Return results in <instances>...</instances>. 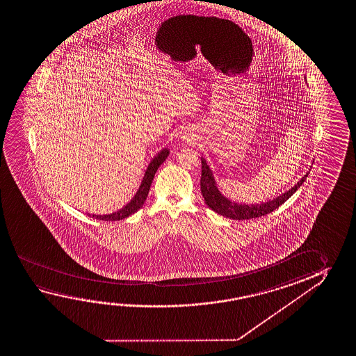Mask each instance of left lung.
Listing matches in <instances>:
<instances>
[{
	"instance_id": "1",
	"label": "left lung",
	"mask_w": 356,
	"mask_h": 356,
	"mask_svg": "<svg viewBox=\"0 0 356 356\" xmlns=\"http://www.w3.org/2000/svg\"><path fill=\"white\" fill-rule=\"evenodd\" d=\"M202 163V172H201V193L204 198V202L209 206V209L217 212L218 215L225 216L232 220H251L261 216L268 215L278 209L280 204H284L288 198L291 197L293 193L297 191L299 187L302 186L304 181L307 180L308 174L302 177V180L298 181L296 186L291 187L289 191L280 195L278 197L274 198L268 202L257 204H242L237 202H232L231 200L225 197L218 188L216 186L215 177L211 172L209 165L204 158L201 159Z\"/></svg>"
}]
</instances>
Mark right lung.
Returning <instances> with one entry per match:
<instances>
[{"instance_id": "1", "label": "right lung", "mask_w": 356, "mask_h": 356, "mask_svg": "<svg viewBox=\"0 0 356 356\" xmlns=\"http://www.w3.org/2000/svg\"><path fill=\"white\" fill-rule=\"evenodd\" d=\"M168 156H169V150L168 149H163L155 158L152 159V163L146 169L145 176L143 179V182H141L138 193H135L133 200L127 206H124L122 210L117 211V212L111 213V215H89V217H93V218L102 220V221H119V220H124V218H127L129 216L135 213L136 211L143 207V204H144L146 197H147L150 186H152L154 176L156 174L159 166L166 160Z\"/></svg>"}]
</instances>
